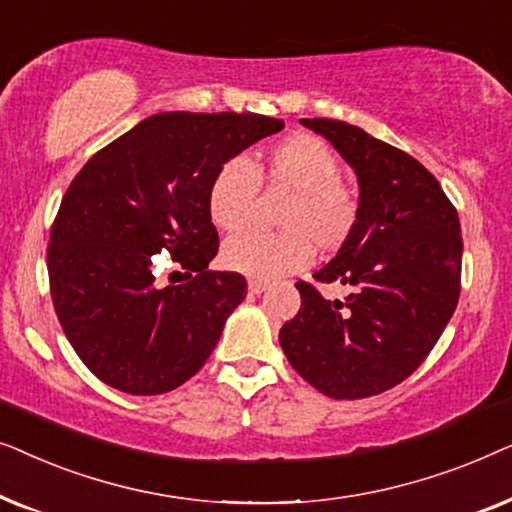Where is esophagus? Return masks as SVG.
<instances>
[{
    "instance_id": "esophagus-1",
    "label": "esophagus",
    "mask_w": 512,
    "mask_h": 512,
    "mask_svg": "<svg viewBox=\"0 0 512 512\" xmlns=\"http://www.w3.org/2000/svg\"><path fill=\"white\" fill-rule=\"evenodd\" d=\"M270 282H265V279H249V293H263L265 289H268Z\"/></svg>"
}]
</instances>
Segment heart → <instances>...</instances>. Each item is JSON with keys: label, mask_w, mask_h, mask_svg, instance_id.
<instances>
[{"label": "heart", "mask_w": 512, "mask_h": 512, "mask_svg": "<svg viewBox=\"0 0 512 512\" xmlns=\"http://www.w3.org/2000/svg\"><path fill=\"white\" fill-rule=\"evenodd\" d=\"M291 191L279 212L282 230H247L223 244L228 270L270 279L303 268L317 244L338 251L352 240L361 216L359 193L340 179V160L331 146L312 135H291L270 146L256 165L230 158L216 170L207 191V212L216 228L235 233L254 214L258 186Z\"/></svg>", "instance_id": "heart-1"}]
</instances>
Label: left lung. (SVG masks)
Masks as SVG:
<instances>
[{
  "mask_svg": "<svg viewBox=\"0 0 512 512\" xmlns=\"http://www.w3.org/2000/svg\"><path fill=\"white\" fill-rule=\"evenodd\" d=\"M300 123L354 167L361 216L352 240L312 275L352 293L326 300L314 284L296 282L303 303L279 331V345L321 394L377 396L422 366L457 310L459 214L438 179L405 151L331 118Z\"/></svg>",
  "mask_w": 512,
  "mask_h": 512,
  "instance_id": "1",
  "label": "left lung"
}]
</instances>
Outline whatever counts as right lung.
Listing matches in <instances>:
<instances>
[{
  "label": "right lung",
  "instance_id": "obj_1",
  "mask_svg": "<svg viewBox=\"0 0 512 512\" xmlns=\"http://www.w3.org/2000/svg\"><path fill=\"white\" fill-rule=\"evenodd\" d=\"M284 121L165 111L104 146L60 202L46 263L69 345L104 384L132 396L172 391L205 366L247 296L240 272L207 265L219 233L207 212L216 170ZM187 270L163 287L152 256Z\"/></svg>",
  "mask_w": 512,
  "mask_h": 512
}]
</instances>
